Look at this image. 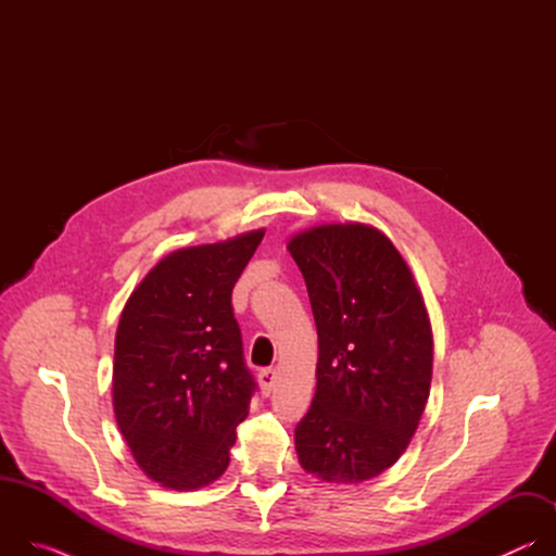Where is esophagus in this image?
I'll return each mask as SVG.
<instances>
[{
	"instance_id": "obj_1",
	"label": "esophagus",
	"mask_w": 556,
	"mask_h": 556,
	"mask_svg": "<svg viewBox=\"0 0 556 556\" xmlns=\"http://www.w3.org/2000/svg\"><path fill=\"white\" fill-rule=\"evenodd\" d=\"M277 378H279V374H277V369H273V367H268V369H262V371H260V384H262V391H264L266 395L275 389Z\"/></svg>"
}]
</instances>
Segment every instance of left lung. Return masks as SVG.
Wrapping results in <instances>:
<instances>
[{
  "label": "left lung",
  "mask_w": 556,
  "mask_h": 556,
  "mask_svg": "<svg viewBox=\"0 0 556 556\" xmlns=\"http://www.w3.org/2000/svg\"><path fill=\"white\" fill-rule=\"evenodd\" d=\"M288 251L319 334L296 455L324 482L358 484L399 462L418 429L433 367L429 314L407 262L374 226H314Z\"/></svg>",
  "instance_id": "1"
}]
</instances>
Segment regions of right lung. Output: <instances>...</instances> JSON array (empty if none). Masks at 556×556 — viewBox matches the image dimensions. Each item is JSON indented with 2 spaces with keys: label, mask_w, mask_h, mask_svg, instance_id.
Masks as SVG:
<instances>
[{
  "label": "right lung",
  "mask_w": 556,
  "mask_h": 556,
  "mask_svg": "<svg viewBox=\"0 0 556 556\" xmlns=\"http://www.w3.org/2000/svg\"><path fill=\"white\" fill-rule=\"evenodd\" d=\"M264 237L180 249L127 299L114 345V414L138 466L157 484L195 491L226 470L255 378L230 294Z\"/></svg>",
  "instance_id": "obj_1"
}]
</instances>
